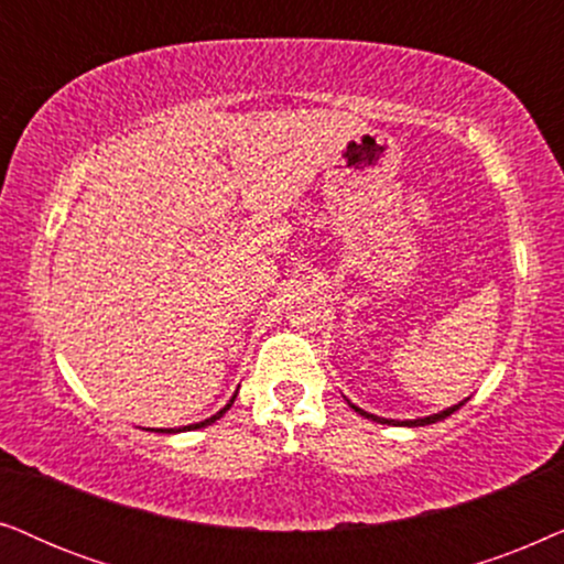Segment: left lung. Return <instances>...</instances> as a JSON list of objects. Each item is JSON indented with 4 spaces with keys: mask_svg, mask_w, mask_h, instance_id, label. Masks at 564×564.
I'll return each mask as SVG.
<instances>
[{
    "mask_svg": "<svg viewBox=\"0 0 564 564\" xmlns=\"http://www.w3.org/2000/svg\"><path fill=\"white\" fill-rule=\"evenodd\" d=\"M348 404H350L352 410L358 412V415H364V417H371V420H377V423H381V425H408V427H417V425H431V423H438V420H444V417L452 415V412L459 410L464 402L454 404V408H448V410H444V412H438V415H431V417H417V420H387V417L369 415V412H364V410H360V408H356V404H352V402H348Z\"/></svg>",
    "mask_w": 564,
    "mask_h": 564,
    "instance_id": "1",
    "label": "left lung"
}]
</instances>
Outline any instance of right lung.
Wrapping results in <instances>:
<instances>
[{"mask_svg":"<svg viewBox=\"0 0 564 564\" xmlns=\"http://www.w3.org/2000/svg\"><path fill=\"white\" fill-rule=\"evenodd\" d=\"M237 397V394H235ZM235 397H231V400H229V404H227V408H221L219 412H216V415L214 417H208V420H204V423H195V425H185V427H180V431H195V427H206V425H212V423H216V420H219L221 415H224V412H227L229 408H231V402H235ZM162 433H175V431H172V427H170V431H162Z\"/></svg>","mask_w":564,"mask_h":564,"instance_id":"1","label":"right lung"}]
</instances>
